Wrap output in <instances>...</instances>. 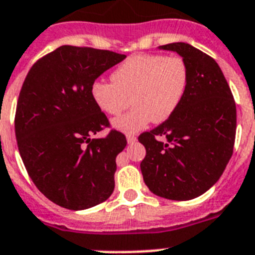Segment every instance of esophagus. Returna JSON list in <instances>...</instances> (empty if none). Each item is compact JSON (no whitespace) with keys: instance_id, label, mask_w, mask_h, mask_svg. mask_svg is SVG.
<instances>
[{"instance_id":"obj_1","label":"esophagus","mask_w":255,"mask_h":255,"mask_svg":"<svg viewBox=\"0 0 255 255\" xmlns=\"http://www.w3.org/2000/svg\"><path fill=\"white\" fill-rule=\"evenodd\" d=\"M126 139H128V143H135L136 142V136L135 135H131V134H129V135L126 136Z\"/></svg>"}]
</instances>
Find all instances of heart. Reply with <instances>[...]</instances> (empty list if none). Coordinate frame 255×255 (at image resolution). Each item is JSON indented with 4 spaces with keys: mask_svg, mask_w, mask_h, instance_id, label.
<instances>
[{
    "mask_svg": "<svg viewBox=\"0 0 255 255\" xmlns=\"http://www.w3.org/2000/svg\"><path fill=\"white\" fill-rule=\"evenodd\" d=\"M111 80L91 85L93 101L108 115H119L131 101L134 107L112 125L120 131L135 132L149 121L164 123L175 112L188 88L190 69L182 56L136 54L121 63Z\"/></svg>",
    "mask_w": 255,
    "mask_h": 255,
    "instance_id": "obj_1",
    "label": "heart"
}]
</instances>
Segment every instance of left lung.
<instances>
[{"instance_id": "obj_1", "label": "left lung", "mask_w": 255, "mask_h": 255, "mask_svg": "<svg viewBox=\"0 0 255 255\" xmlns=\"http://www.w3.org/2000/svg\"><path fill=\"white\" fill-rule=\"evenodd\" d=\"M177 51L188 64L190 81L175 112L138 140L151 192L169 200H192L214 186L234 152L236 104L218 63L190 43L160 46ZM157 137H165L161 142Z\"/></svg>"}]
</instances>
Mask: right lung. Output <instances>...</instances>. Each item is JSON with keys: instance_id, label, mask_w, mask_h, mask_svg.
<instances>
[{"instance_id": "obj_1", "label": "right lung", "mask_w": 255, "mask_h": 255, "mask_svg": "<svg viewBox=\"0 0 255 255\" xmlns=\"http://www.w3.org/2000/svg\"><path fill=\"white\" fill-rule=\"evenodd\" d=\"M125 58L64 45L37 60L24 80L15 113L19 153L40 192L62 208L89 209L115 190L116 156L128 142L117 130L90 139L110 128L91 85Z\"/></svg>"}]
</instances>
